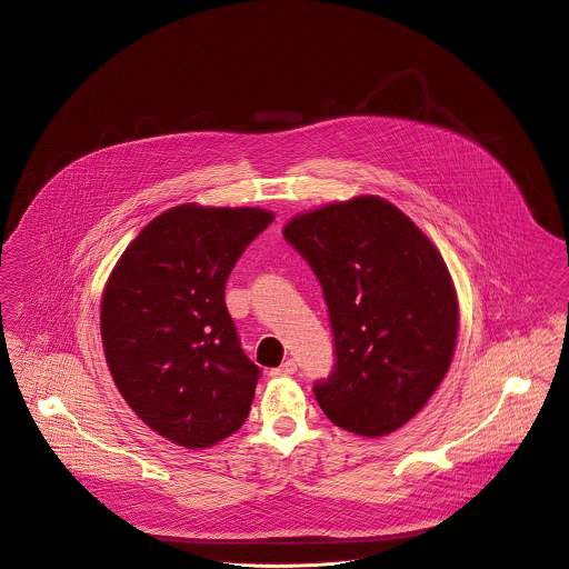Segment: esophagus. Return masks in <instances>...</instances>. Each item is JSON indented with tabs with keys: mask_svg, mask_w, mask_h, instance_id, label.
<instances>
[{
	"mask_svg": "<svg viewBox=\"0 0 569 569\" xmlns=\"http://www.w3.org/2000/svg\"><path fill=\"white\" fill-rule=\"evenodd\" d=\"M296 370H298V363L293 359H287L282 366L271 370V377H291V375H296Z\"/></svg>",
	"mask_w": 569,
	"mask_h": 569,
	"instance_id": "esophagus-1",
	"label": "esophagus"
}]
</instances>
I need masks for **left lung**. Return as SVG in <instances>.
<instances>
[{
	"mask_svg": "<svg viewBox=\"0 0 569 569\" xmlns=\"http://www.w3.org/2000/svg\"><path fill=\"white\" fill-rule=\"evenodd\" d=\"M282 234L316 271L330 316L337 361L313 388L322 411L363 438L397 431L453 359L460 311L445 258L375 194L302 212Z\"/></svg>",
	"mask_w": 569,
	"mask_h": 569,
	"instance_id": "left-lung-1",
	"label": "left lung"
}]
</instances>
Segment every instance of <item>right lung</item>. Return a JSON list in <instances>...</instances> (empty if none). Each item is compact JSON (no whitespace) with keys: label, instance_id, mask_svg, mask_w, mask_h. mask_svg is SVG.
I'll use <instances>...</instances> for the list:
<instances>
[{"label":"right lung","instance_id":"right-lung-1","mask_svg":"<svg viewBox=\"0 0 569 569\" xmlns=\"http://www.w3.org/2000/svg\"><path fill=\"white\" fill-rule=\"evenodd\" d=\"M271 221L262 208L174 206L131 241L104 284L111 377L129 407L179 447L208 449L249 413L260 370L226 309V282Z\"/></svg>","mask_w":569,"mask_h":569}]
</instances>
